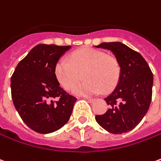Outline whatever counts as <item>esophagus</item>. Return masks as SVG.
Instances as JSON below:
<instances>
[{
	"mask_svg": "<svg viewBox=\"0 0 161 161\" xmlns=\"http://www.w3.org/2000/svg\"><path fill=\"white\" fill-rule=\"evenodd\" d=\"M85 99L88 100L90 103H93V102L95 101V99H94V98H90V97H85Z\"/></svg>",
	"mask_w": 161,
	"mask_h": 161,
	"instance_id": "esophagus-1",
	"label": "esophagus"
}]
</instances>
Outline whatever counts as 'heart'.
Returning <instances> with one entry per match:
<instances>
[{"mask_svg": "<svg viewBox=\"0 0 161 161\" xmlns=\"http://www.w3.org/2000/svg\"><path fill=\"white\" fill-rule=\"evenodd\" d=\"M55 73L61 85L69 91L84 77L85 81L73 89V93L82 96L108 92L118 84L120 67L115 57L106 56L101 50L81 49L67 59H60Z\"/></svg>", "mask_w": 161, "mask_h": 161, "instance_id": "obj_1", "label": "heart"}]
</instances>
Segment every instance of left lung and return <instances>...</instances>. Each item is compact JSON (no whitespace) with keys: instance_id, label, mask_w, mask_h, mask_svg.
Wrapping results in <instances>:
<instances>
[{"instance_id":"obj_1","label":"left lung","mask_w":161,"mask_h":161,"mask_svg":"<svg viewBox=\"0 0 161 161\" xmlns=\"http://www.w3.org/2000/svg\"><path fill=\"white\" fill-rule=\"evenodd\" d=\"M95 47L112 51L120 67L116 88L104 98L110 108L103 115H97L96 121L113 134L131 131L151 104L153 76L150 67L140 54L120 42H103Z\"/></svg>"}]
</instances>
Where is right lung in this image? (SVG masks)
I'll use <instances>...</instances> for the list:
<instances>
[{
	"mask_svg": "<svg viewBox=\"0 0 161 161\" xmlns=\"http://www.w3.org/2000/svg\"><path fill=\"white\" fill-rule=\"evenodd\" d=\"M71 46L38 44L11 77V95L23 122L39 133H50L69 119L77 98L60 87L55 67ZM54 98H58L55 102Z\"/></svg>",
	"mask_w": 161,
	"mask_h": 161,
	"instance_id": "add662e5",
	"label": "right lung"
}]
</instances>
